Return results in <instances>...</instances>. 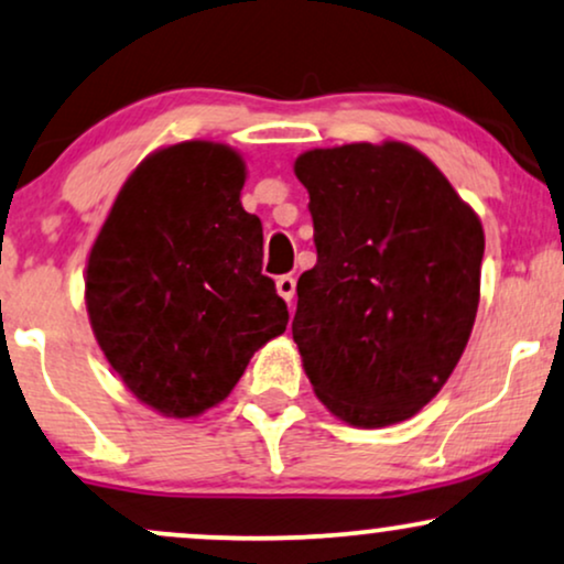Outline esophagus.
Listing matches in <instances>:
<instances>
[{"label":"esophagus","instance_id":"1","mask_svg":"<svg viewBox=\"0 0 564 564\" xmlns=\"http://www.w3.org/2000/svg\"><path fill=\"white\" fill-rule=\"evenodd\" d=\"M275 289H278V294H281L283 300L291 304V302H294V296H296V278L294 275H281L275 281Z\"/></svg>","mask_w":564,"mask_h":564}]
</instances>
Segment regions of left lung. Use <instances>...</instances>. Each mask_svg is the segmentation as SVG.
<instances>
[{"label": "left lung", "instance_id": "8db88e82", "mask_svg": "<svg viewBox=\"0 0 564 564\" xmlns=\"http://www.w3.org/2000/svg\"><path fill=\"white\" fill-rule=\"evenodd\" d=\"M294 173L317 249L291 323L304 372L344 423H402L436 397L467 347L484 226L402 141L310 149Z\"/></svg>", "mask_w": 564, "mask_h": 564}]
</instances>
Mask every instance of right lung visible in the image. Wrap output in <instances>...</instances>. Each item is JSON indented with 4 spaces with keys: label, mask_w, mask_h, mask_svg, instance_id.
Listing matches in <instances>:
<instances>
[{
    "label": "right lung",
    "mask_w": 564,
    "mask_h": 564,
    "mask_svg": "<svg viewBox=\"0 0 564 564\" xmlns=\"http://www.w3.org/2000/svg\"><path fill=\"white\" fill-rule=\"evenodd\" d=\"M243 181L226 144L158 149L128 175L88 254L94 336L128 391L167 417L220 404L254 351L286 330Z\"/></svg>",
    "instance_id": "obj_1"
}]
</instances>
